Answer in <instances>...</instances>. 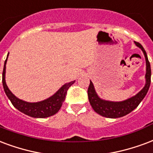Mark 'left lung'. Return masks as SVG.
<instances>
[{
  "mask_svg": "<svg viewBox=\"0 0 153 153\" xmlns=\"http://www.w3.org/2000/svg\"><path fill=\"white\" fill-rule=\"evenodd\" d=\"M134 44L137 47L141 48L143 51L146 60V74L145 85L141 91L137 93L135 96L131 97L129 99L119 101V102H114V101H109V100H105L100 99L98 95L96 92V90L94 88L93 83L90 81V84L88 87V95L89 102L91 104V107L94 109V111L97 112V114L101 115L103 117H109V118H117L125 116L126 114H130L131 111H133L134 108H137V106L140 105V103L143 100L145 97L146 94L148 92L151 83V66L150 62L149 61L146 51L143 48V46L140 43L134 41Z\"/></svg>",
  "mask_w": 153,
  "mask_h": 153,
  "instance_id": "left-lung-1",
  "label": "left lung"
}]
</instances>
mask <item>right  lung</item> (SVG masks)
<instances>
[{
    "label": "right lung",
    "mask_w": 153,
    "mask_h": 153,
    "mask_svg": "<svg viewBox=\"0 0 153 153\" xmlns=\"http://www.w3.org/2000/svg\"><path fill=\"white\" fill-rule=\"evenodd\" d=\"M9 56V54H8ZM7 56V57H8ZM7 62V58L4 62V69H3V73H2V83H3V88H4V92L6 94L8 98L12 103V105L15 108L22 112L23 114H27L28 116L36 118H45V117H50L53 116L57 112L59 111L62 105V103L66 97L67 90L75 81L67 82L62 86L56 93L53 95L52 97L46 100H44L42 101L35 103H30L24 101L22 100L19 99L13 95L9 88L6 85L5 82V65Z\"/></svg>",
    "instance_id": "1"
}]
</instances>
